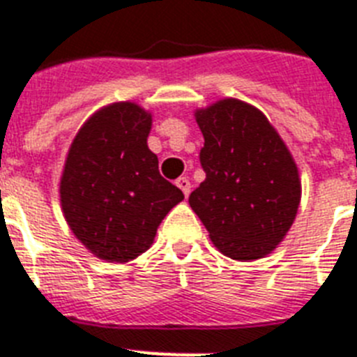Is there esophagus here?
<instances>
[{
	"mask_svg": "<svg viewBox=\"0 0 357 357\" xmlns=\"http://www.w3.org/2000/svg\"><path fill=\"white\" fill-rule=\"evenodd\" d=\"M176 185L181 188V192L185 194V197H188V194H190V181H188L187 178H179L178 181H176Z\"/></svg>",
	"mask_w": 357,
	"mask_h": 357,
	"instance_id": "obj_1",
	"label": "esophagus"
}]
</instances>
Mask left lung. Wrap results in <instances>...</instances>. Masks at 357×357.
<instances>
[{"label": "left lung", "mask_w": 357, "mask_h": 357, "mask_svg": "<svg viewBox=\"0 0 357 357\" xmlns=\"http://www.w3.org/2000/svg\"><path fill=\"white\" fill-rule=\"evenodd\" d=\"M206 178L188 203L225 256L250 261L271 254L294 223L301 199L298 167L268 119L252 105L221 100L197 110Z\"/></svg>", "instance_id": "1"}]
</instances>
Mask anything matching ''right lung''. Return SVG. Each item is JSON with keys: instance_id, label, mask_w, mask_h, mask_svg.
Returning a JSON list of instances; mask_svg holds the SVG:
<instances>
[{"instance_id": "right-lung-1", "label": "right lung", "mask_w": 357, "mask_h": 357, "mask_svg": "<svg viewBox=\"0 0 357 357\" xmlns=\"http://www.w3.org/2000/svg\"><path fill=\"white\" fill-rule=\"evenodd\" d=\"M152 118L134 103L98 110L68 151L59 194L68 227L94 256L127 263L151 247L183 192L158 170Z\"/></svg>"}]
</instances>
